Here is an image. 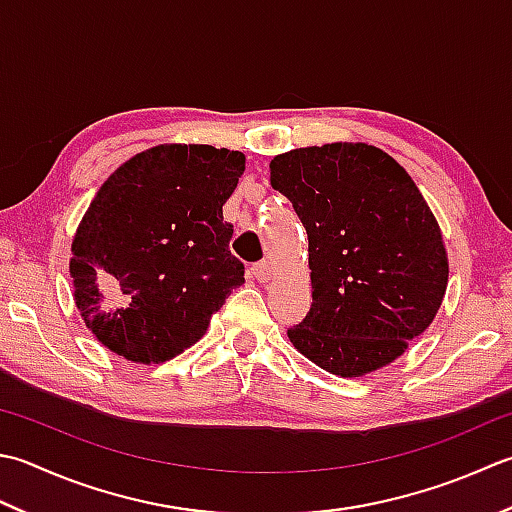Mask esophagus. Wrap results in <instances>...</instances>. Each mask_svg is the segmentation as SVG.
Here are the masks:
<instances>
[{
  "label": "esophagus",
  "mask_w": 512,
  "mask_h": 512,
  "mask_svg": "<svg viewBox=\"0 0 512 512\" xmlns=\"http://www.w3.org/2000/svg\"><path fill=\"white\" fill-rule=\"evenodd\" d=\"M253 275H255L257 282H262V284L268 282L270 275H273V264H270L268 259H264V262H257L253 266Z\"/></svg>",
  "instance_id": "obj_1"
}]
</instances>
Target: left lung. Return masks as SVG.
<instances>
[{"label": "left lung", "mask_w": 512, "mask_h": 512, "mask_svg": "<svg viewBox=\"0 0 512 512\" xmlns=\"http://www.w3.org/2000/svg\"><path fill=\"white\" fill-rule=\"evenodd\" d=\"M270 184L308 233L313 304L290 342L342 377L393 362L448 284L442 230L413 179L384 150L337 142L277 155Z\"/></svg>", "instance_id": "obj_1"}]
</instances>
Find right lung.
<instances>
[{
  "label": "right lung",
  "instance_id": "1",
  "mask_svg": "<svg viewBox=\"0 0 512 512\" xmlns=\"http://www.w3.org/2000/svg\"><path fill=\"white\" fill-rule=\"evenodd\" d=\"M246 159L206 144L155 146L97 190L70 257L86 326L130 362L159 364L193 346L244 284L224 222Z\"/></svg>",
  "mask_w": 512,
  "mask_h": 512
}]
</instances>
